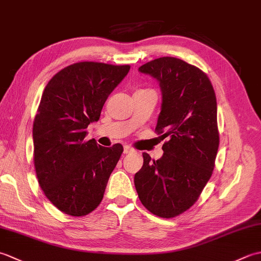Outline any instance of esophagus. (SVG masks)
Wrapping results in <instances>:
<instances>
[{
    "instance_id": "obj_1",
    "label": "esophagus",
    "mask_w": 261,
    "mask_h": 261,
    "mask_svg": "<svg viewBox=\"0 0 261 261\" xmlns=\"http://www.w3.org/2000/svg\"><path fill=\"white\" fill-rule=\"evenodd\" d=\"M134 151L135 150L130 146H124V150H123L124 153H131V152H134Z\"/></svg>"
}]
</instances>
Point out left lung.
Segmentation results:
<instances>
[{
    "mask_svg": "<svg viewBox=\"0 0 261 261\" xmlns=\"http://www.w3.org/2000/svg\"><path fill=\"white\" fill-rule=\"evenodd\" d=\"M139 71L159 82L163 102L156 132L168 140L160 159L142 153L135 186L149 212L175 218L197 201L213 173L220 142L214 88L204 71L175 57L151 60Z\"/></svg>",
    "mask_w": 261,
    "mask_h": 261,
    "instance_id": "8db88e82",
    "label": "left lung"
}]
</instances>
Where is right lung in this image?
I'll return each instance as SVG.
<instances>
[{
	"mask_svg": "<svg viewBox=\"0 0 261 261\" xmlns=\"http://www.w3.org/2000/svg\"><path fill=\"white\" fill-rule=\"evenodd\" d=\"M129 65L82 62L48 82L33 121V162L39 185L62 212L84 216L101 203L110 175L123 152L87 140L109 95L129 73Z\"/></svg>",
	"mask_w": 261,
	"mask_h": 261,
	"instance_id": "obj_1",
	"label": "right lung"
}]
</instances>
